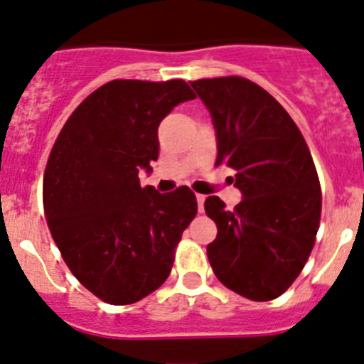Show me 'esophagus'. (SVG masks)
<instances>
[{
    "label": "esophagus",
    "instance_id": "34e87169",
    "mask_svg": "<svg viewBox=\"0 0 364 364\" xmlns=\"http://www.w3.org/2000/svg\"><path fill=\"white\" fill-rule=\"evenodd\" d=\"M196 199H198V208H199V212H203V208H205V196L203 194H198L196 196Z\"/></svg>",
    "mask_w": 364,
    "mask_h": 364
}]
</instances>
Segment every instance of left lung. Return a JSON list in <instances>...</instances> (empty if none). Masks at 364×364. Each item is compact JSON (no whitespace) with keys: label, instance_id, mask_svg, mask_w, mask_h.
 I'll list each match as a JSON object with an SVG mask.
<instances>
[{"label":"left lung","instance_id":"left-lung-1","mask_svg":"<svg viewBox=\"0 0 364 364\" xmlns=\"http://www.w3.org/2000/svg\"><path fill=\"white\" fill-rule=\"evenodd\" d=\"M212 116L215 166L235 172L243 199L234 210L218 196L205 212L218 225L206 247L215 277L252 301L279 297L316 243L321 186L303 134L270 94L239 76L190 81Z\"/></svg>","mask_w":364,"mask_h":364}]
</instances>
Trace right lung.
<instances>
[{
	"label": "right lung",
	"instance_id": "right-lung-1",
	"mask_svg": "<svg viewBox=\"0 0 364 364\" xmlns=\"http://www.w3.org/2000/svg\"><path fill=\"white\" fill-rule=\"evenodd\" d=\"M196 94L183 80H114L68 117L43 178L47 225L87 290L130 304L158 290L183 230L198 214L188 186L159 194L139 185L159 156L158 127Z\"/></svg>",
	"mask_w": 364,
	"mask_h": 364
}]
</instances>
